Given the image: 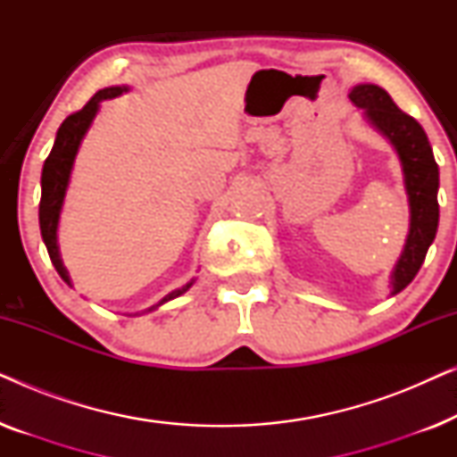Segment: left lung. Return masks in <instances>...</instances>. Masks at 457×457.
I'll list each match as a JSON object with an SVG mask.
<instances>
[{"label":"left lung","instance_id":"8db88e82","mask_svg":"<svg viewBox=\"0 0 457 457\" xmlns=\"http://www.w3.org/2000/svg\"><path fill=\"white\" fill-rule=\"evenodd\" d=\"M355 105L366 110L368 120L397 149L410 197V235L393 272V293L405 289L420 270L439 227V166L424 129L393 102L378 85H358L349 93Z\"/></svg>","mask_w":457,"mask_h":457}]
</instances>
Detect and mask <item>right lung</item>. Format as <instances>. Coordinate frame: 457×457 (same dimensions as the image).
<instances>
[{
	"label": "right lung",
	"instance_id": "obj_1",
	"mask_svg": "<svg viewBox=\"0 0 457 457\" xmlns=\"http://www.w3.org/2000/svg\"><path fill=\"white\" fill-rule=\"evenodd\" d=\"M122 91H127V87H108V89L97 91L96 96H93L79 112H72V114L60 124L52 152H49L46 164H43L41 204H39L41 237L47 247L49 258H52V264L55 266V270H58L60 277L64 278L68 285H71V278H68V272L64 264H62L60 252H58V220H60L62 204H64L68 179H71V170H72L74 158H77L80 141H83L87 129H89L91 120L97 114L99 102L120 96ZM189 287L191 283L185 285L183 289L170 293V295L162 299L158 305L168 302V299L179 297L180 293H185Z\"/></svg>",
	"mask_w": 457,
	"mask_h": 457
}]
</instances>
